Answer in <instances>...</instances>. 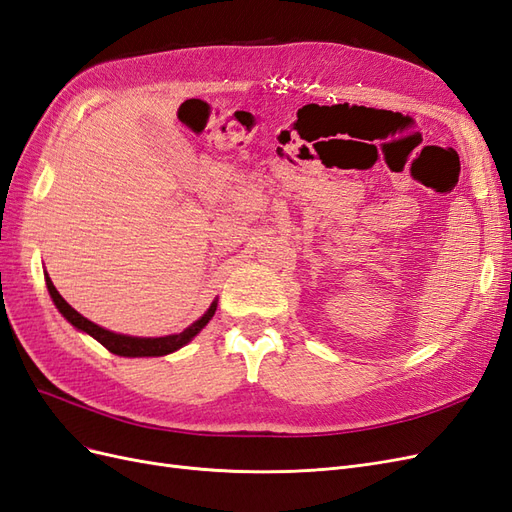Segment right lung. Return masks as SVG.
Here are the masks:
<instances>
[{
	"label": "right lung",
	"mask_w": 512,
	"mask_h": 512,
	"mask_svg": "<svg viewBox=\"0 0 512 512\" xmlns=\"http://www.w3.org/2000/svg\"><path fill=\"white\" fill-rule=\"evenodd\" d=\"M44 280H46V288H49V294H51L55 307L59 309V314L64 316L76 331L91 335L108 352H113L117 356H128V359H136V356H166L170 352H177L185 344H190L192 339L207 327V322L213 318L215 309H218V299H215L209 305L207 312L200 316L196 322H192L188 329H183L181 333L164 335V337H134V335H123V333L108 331V329L100 327V324L87 320L85 316L76 312L72 305H68V301L64 297H61L57 288L53 286L49 273H44Z\"/></svg>",
	"instance_id": "obj_1"
}]
</instances>
